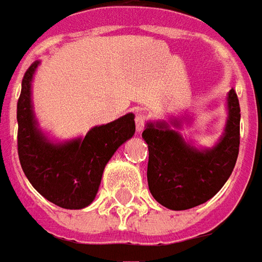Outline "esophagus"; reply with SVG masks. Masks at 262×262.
<instances>
[{
  "label": "esophagus",
  "instance_id": "34e87169",
  "mask_svg": "<svg viewBox=\"0 0 262 262\" xmlns=\"http://www.w3.org/2000/svg\"><path fill=\"white\" fill-rule=\"evenodd\" d=\"M146 124V117L144 113H137L135 114V127H137V131L141 133L144 128H145Z\"/></svg>",
  "mask_w": 262,
  "mask_h": 262
}]
</instances>
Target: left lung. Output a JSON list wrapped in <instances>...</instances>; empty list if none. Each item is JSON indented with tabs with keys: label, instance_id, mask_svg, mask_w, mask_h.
<instances>
[{
	"label": "left lung",
	"instance_id": "left-lung-1",
	"mask_svg": "<svg viewBox=\"0 0 262 262\" xmlns=\"http://www.w3.org/2000/svg\"><path fill=\"white\" fill-rule=\"evenodd\" d=\"M148 144V186L161 205L186 210L211 199L234 169L240 148V103L229 93V120L224 137L210 151H196L165 124H148L142 133Z\"/></svg>",
	"mask_w": 262,
	"mask_h": 262
}]
</instances>
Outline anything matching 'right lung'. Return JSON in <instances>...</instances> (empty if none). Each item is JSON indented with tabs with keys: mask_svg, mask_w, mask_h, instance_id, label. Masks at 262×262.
I'll return each mask as SVG.
<instances>
[{
	"mask_svg": "<svg viewBox=\"0 0 262 262\" xmlns=\"http://www.w3.org/2000/svg\"><path fill=\"white\" fill-rule=\"evenodd\" d=\"M38 63L25 72L16 104L19 162L28 181L45 199L63 209H83L96 198L113 154L134 135V114L94 127L83 140L53 145L36 129L32 116L31 80Z\"/></svg>",
	"mask_w": 262,
	"mask_h": 262,
	"instance_id": "1",
	"label": "right lung"
}]
</instances>
